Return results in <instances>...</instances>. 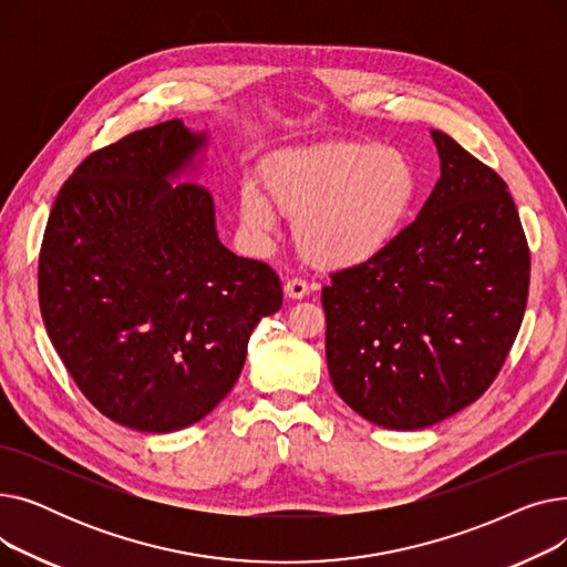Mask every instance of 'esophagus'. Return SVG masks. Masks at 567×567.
<instances>
[{
	"label": "esophagus",
	"instance_id": "1",
	"mask_svg": "<svg viewBox=\"0 0 567 567\" xmlns=\"http://www.w3.org/2000/svg\"><path fill=\"white\" fill-rule=\"evenodd\" d=\"M285 293L289 299H306L310 293V285L303 278H291L285 282Z\"/></svg>",
	"mask_w": 567,
	"mask_h": 567
}]
</instances>
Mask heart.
I'll use <instances>...</instances> for the list:
<instances>
[{"label": "heart", "mask_w": 567, "mask_h": 567, "mask_svg": "<svg viewBox=\"0 0 567 567\" xmlns=\"http://www.w3.org/2000/svg\"><path fill=\"white\" fill-rule=\"evenodd\" d=\"M264 189L248 182L238 195L248 231L276 229V203L299 218L301 248L315 264L347 268L395 241L421 197V174L400 148L333 144L276 161L264 172Z\"/></svg>", "instance_id": "b5f03b06"}]
</instances>
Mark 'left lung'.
<instances>
[{"instance_id":"left-lung-1","label":"left lung","mask_w":567,"mask_h":567,"mask_svg":"<svg viewBox=\"0 0 567 567\" xmlns=\"http://www.w3.org/2000/svg\"><path fill=\"white\" fill-rule=\"evenodd\" d=\"M441 176L379 257L321 289L336 393L385 430H423L478 400L517 338L530 255L503 178L432 131Z\"/></svg>"}]
</instances>
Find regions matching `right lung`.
<instances>
[{
    "label": "right lung",
    "mask_w": 567,
    "mask_h": 567,
    "mask_svg": "<svg viewBox=\"0 0 567 567\" xmlns=\"http://www.w3.org/2000/svg\"><path fill=\"white\" fill-rule=\"evenodd\" d=\"M206 144V131L172 118L94 152L43 234L45 331L82 395L137 432L212 413L244 370L252 329L282 306L274 268L220 244L212 193L182 184Z\"/></svg>",
    "instance_id": "obj_1"
}]
</instances>
